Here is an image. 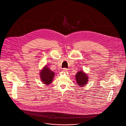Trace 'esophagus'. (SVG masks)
<instances>
[{"instance_id": "esophagus-1", "label": "esophagus", "mask_w": 126, "mask_h": 126, "mask_svg": "<svg viewBox=\"0 0 126 126\" xmlns=\"http://www.w3.org/2000/svg\"><path fill=\"white\" fill-rule=\"evenodd\" d=\"M67 70H68V69H67L66 68H63V69H62V71H63V72H67Z\"/></svg>"}]
</instances>
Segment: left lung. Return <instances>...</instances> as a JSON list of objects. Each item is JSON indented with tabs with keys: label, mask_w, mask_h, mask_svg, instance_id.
<instances>
[{
	"label": "left lung",
	"mask_w": 126,
	"mask_h": 126,
	"mask_svg": "<svg viewBox=\"0 0 126 126\" xmlns=\"http://www.w3.org/2000/svg\"><path fill=\"white\" fill-rule=\"evenodd\" d=\"M75 77L78 85L81 87H85L89 81L88 74L81 70L79 71V72H77Z\"/></svg>",
	"instance_id": "1"
}]
</instances>
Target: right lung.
<instances>
[{"label": "right lung", "mask_w": 126, "mask_h": 126, "mask_svg": "<svg viewBox=\"0 0 126 126\" xmlns=\"http://www.w3.org/2000/svg\"><path fill=\"white\" fill-rule=\"evenodd\" d=\"M39 76L41 81L45 85L48 86L51 83L55 76V73L48 66H45L40 71Z\"/></svg>", "instance_id": "1"}]
</instances>
